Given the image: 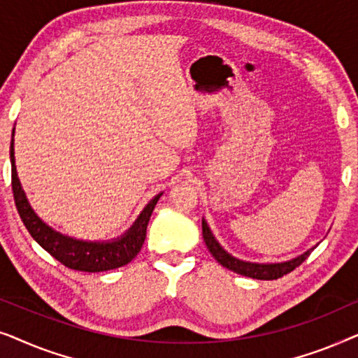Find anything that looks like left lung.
<instances>
[{
  "instance_id": "1",
  "label": "left lung",
  "mask_w": 358,
  "mask_h": 358,
  "mask_svg": "<svg viewBox=\"0 0 358 358\" xmlns=\"http://www.w3.org/2000/svg\"><path fill=\"white\" fill-rule=\"evenodd\" d=\"M202 234H203V241L207 244L208 251L212 252V256L217 259V261L222 264L223 267L229 268V271L239 273V275L244 277H251V278H259V280H275V278H280L287 273H290L293 268H296L300 264H303L310 256L311 251H306L301 256H298L295 259L288 262H280V264H251V262H244L239 261V259L229 256V254L224 251V249L220 246L217 243V239L213 238L212 231H210L208 224L205 223V220H202Z\"/></svg>"
}]
</instances>
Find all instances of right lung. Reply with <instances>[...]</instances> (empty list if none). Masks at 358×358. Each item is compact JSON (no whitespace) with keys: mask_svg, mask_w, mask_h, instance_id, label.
Returning a JSON list of instances; mask_svg holds the SVG:
<instances>
[{"mask_svg":"<svg viewBox=\"0 0 358 358\" xmlns=\"http://www.w3.org/2000/svg\"><path fill=\"white\" fill-rule=\"evenodd\" d=\"M14 135V130H13ZM14 141V140H13ZM11 141V185L14 194V202L21 217L24 227L31 233V236L45 249V251L62 262L63 266L73 271L81 272H104L119 268L129 264L136 254L140 252L146 238V227H148L150 217L153 213L155 205L158 202L161 194L146 205V208L136 220L134 227L125 233V236L112 243H87L78 241V239L63 236V234L53 231L47 227L41 218L34 213L29 205L24 190L19 182L16 164H14V143Z\"/></svg>","mask_w":358,"mask_h":358,"instance_id":"obj_1","label":"right lung"}]
</instances>
